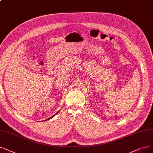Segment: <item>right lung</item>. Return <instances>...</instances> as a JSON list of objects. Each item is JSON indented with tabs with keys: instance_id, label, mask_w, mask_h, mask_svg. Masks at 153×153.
<instances>
[{
	"instance_id": "right-lung-1",
	"label": "right lung",
	"mask_w": 153,
	"mask_h": 153,
	"mask_svg": "<svg viewBox=\"0 0 153 153\" xmlns=\"http://www.w3.org/2000/svg\"><path fill=\"white\" fill-rule=\"evenodd\" d=\"M59 111H60V110H59ZM59 111H58V112H59ZM58 112H57V113H58ZM57 113H56V114H55V115H53V116H52V117H50V118H48V119H47V120H44V121H46V120H50V119H51V118H53V117H54V116H55V115H56V114H57Z\"/></svg>"
}]
</instances>
